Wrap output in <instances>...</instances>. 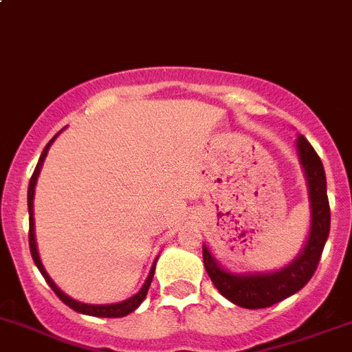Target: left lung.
<instances>
[{
  "mask_svg": "<svg viewBox=\"0 0 352 352\" xmlns=\"http://www.w3.org/2000/svg\"><path fill=\"white\" fill-rule=\"evenodd\" d=\"M296 153L307 180L310 201V228L298 256L286 267L274 272L235 274L221 265L204 245V265L214 286L224 298L243 309H265L298 293L318 268L319 258L330 233V204L326 196V175L322 163L303 135L296 138Z\"/></svg>",
  "mask_w": 352,
  "mask_h": 352,
  "instance_id": "obj_1",
  "label": "left lung"
}]
</instances>
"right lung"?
<instances>
[{"label": "right lung", "mask_w": 352, "mask_h": 352, "mask_svg": "<svg viewBox=\"0 0 352 352\" xmlns=\"http://www.w3.org/2000/svg\"><path fill=\"white\" fill-rule=\"evenodd\" d=\"M61 131H63V129H61ZM61 131H59V133H61ZM59 133H58V135H59ZM58 135H56V137H54L52 140H50L49 144L45 145V148H43L42 156H40V160H38L36 168H34L33 175H31L30 188H28V210H30V249H31V256H33L34 265H36V268L40 270V274L43 275V278L47 280V284L52 287V291L58 294L59 300H61L63 303H66L69 309H74L75 312H80V314H85V316H94V318H124V316L131 314L133 310H137L138 307H140V303L145 300V296H147V291H148V287H151V283H153L154 270H156L157 258L154 259L153 267H151V272H148V275H147V278H145V283H144V286H142V289L138 291L137 294H133L131 298L124 300V302H119V303H105V305H94V303L77 302V300H74L72 296H68L65 291L59 289V287L56 286V283H54L52 278H50V275L47 274L45 268H43L42 259H40V254H38L36 239H34V217H33V214H34V212H33L34 186H36L38 175H40V170H42L43 161H45L50 145H52L54 140L58 138Z\"/></svg>", "instance_id": "right-lung-1"}]
</instances>
